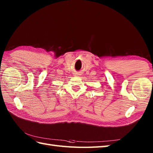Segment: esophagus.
<instances>
[{
    "instance_id": "34e87169",
    "label": "esophagus",
    "mask_w": 153,
    "mask_h": 153,
    "mask_svg": "<svg viewBox=\"0 0 153 153\" xmlns=\"http://www.w3.org/2000/svg\"><path fill=\"white\" fill-rule=\"evenodd\" d=\"M75 76H80V75H81V74L79 73V72H76V73H75Z\"/></svg>"
}]
</instances>
